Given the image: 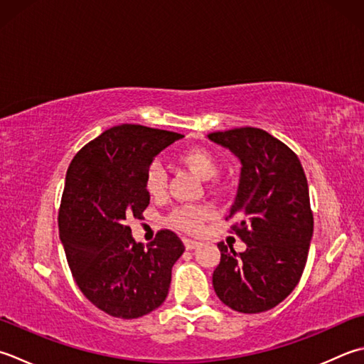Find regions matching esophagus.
<instances>
[{
	"mask_svg": "<svg viewBox=\"0 0 364 364\" xmlns=\"http://www.w3.org/2000/svg\"><path fill=\"white\" fill-rule=\"evenodd\" d=\"M184 246H186V249H196L200 246V241H196V240H188L184 238Z\"/></svg>",
	"mask_w": 364,
	"mask_h": 364,
	"instance_id": "obj_1",
	"label": "esophagus"
}]
</instances>
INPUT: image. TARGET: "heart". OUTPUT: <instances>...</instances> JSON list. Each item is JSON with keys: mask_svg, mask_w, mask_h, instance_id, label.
Segmentation results:
<instances>
[{"mask_svg": "<svg viewBox=\"0 0 364 364\" xmlns=\"http://www.w3.org/2000/svg\"><path fill=\"white\" fill-rule=\"evenodd\" d=\"M178 162L189 168L192 173L202 180H211L218 175L219 164L216 156L205 148H188L178 156ZM167 176L161 164L154 162L148 167L145 175V189L151 197H159L166 192ZM213 211L208 206H178L170 215V223L178 229L186 232H197L203 220L208 219Z\"/></svg>", "mask_w": 364, "mask_h": 364, "instance_id": "b5f03b06", "label": "heart"}]
</instances>
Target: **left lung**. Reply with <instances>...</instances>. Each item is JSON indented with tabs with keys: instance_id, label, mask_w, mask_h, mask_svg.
Returning a JSON list of instances; mask_svg holds the SVG:
<instances>
[{
	"instance_id": "8db88e82",
	"label": "left lung",
	"mask_w": 364,
	"mask_h": 364,
	"mask_svg": "<svg viewBox=\"0 0 364 364\" xmlns=\"http://www.w3.org/2000/svg\"><path fill=\"white\" fill-rule=\"evenodd\" d=\"M241 162L237 197L229 218L246 251L219 243L213 273L219 300L233 311L257 314L291 294L303 274L314 232L309 189L298 156L257 127L208 134Z\"/></svg>"
}]
</instances>
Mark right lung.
I'll return each instance as SVG.
<instances>
[{
	"instance_id": "1",
	"label": "right lung",
	"mask_w": 364,
	"mask_h": 364,
	"mask_svg": "<svg viewBox=\"0 0 364 364\" xmlns=\"http://www.w3.org/2000/svg\"><path fill=\"white\" fill-rule=\"evenodd\" d=\"M183 137L140 124L115 126L85 145L68 168L60 238L77 286L109 316H146L168 294L183 241L161 230L145 247L135 243L127 220L140 219L149 203L145 175L153 159Z\"/></svg>"
}]
</instances>
